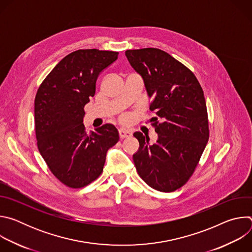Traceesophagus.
<instances>
[{
    "label": "esophagus",
    "mask_w": 252,
    "mask_h": 252,
    "mask_svg": "<svg viewBox=\"0 0 252 252\" xmlns=\"http://www.w3.org/2000/svg\"><path fill=\"white\" fill-rule=\"evenodd\" d=\"M119 133H120V137L121 138H126V137H129L131 135V132L129 130H126L125 128H121L119 130Z\"/></svg>",
    "instance_id": "obj_1"
}]
</instances>
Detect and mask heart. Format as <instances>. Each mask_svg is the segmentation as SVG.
I'll return each instance as SVG.
<instances>
[{"label": "heart", "mask_w": 252, "mask_h": 252, "mask_svg": "<svg viewBox=\"0 0 252 252\" xmlns=\"http://www.w3.org/2000/svg\"><path fill=\"white\" fill-rule=\"evenodd\" d=\"M124 120H126V117H124Z\"/></svg>", "instance_id": "obj_1"}]
</instances>
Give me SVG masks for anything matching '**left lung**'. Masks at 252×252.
Here are the masks:
<instances>
[{"label":"left lung","mask_w":252,"mask_h":252,"mask_svg":"<svg viewBox=\"0 0 252 252\" xmlns=\"http://www.w3.org/2000/svg\"><path fill=\"white\" fill-rule=\"evenodd\" d=\"M130 65L142 77L150 110L158 116L152 126L158 139L136 131L139 149L133 155L138 175L156 190L171 192L193 174L209 138L206 102L192 71L169 54L156 48L127 50Z\"/></svg>","instance_id":"obj_1"}]
</instances>
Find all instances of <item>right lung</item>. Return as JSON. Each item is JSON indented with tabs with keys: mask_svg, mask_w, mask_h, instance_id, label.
Masks as SVG:
<instances>
[{
	"mask_svg": "<svg viewBox=\"0 0 252 252\" xmlns=\"http://www.w3.org/2000/svg\"><path fill=\"white\" fill-rule=\"evenodd\" d=\"M118 52L78 50L65 56L46 77L34 98L39 152L51 172L70 189L84 188L101 174L106 153L120 139L114 125L87 133L85 105L94 95L100 71Z\"/></svg>",
	"mask_w": 252,
	"mask_h": 252,
	"instance_id": "add662e5",
	"label": "right lung"
}]
</instances>
